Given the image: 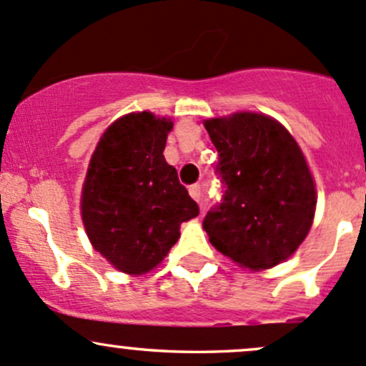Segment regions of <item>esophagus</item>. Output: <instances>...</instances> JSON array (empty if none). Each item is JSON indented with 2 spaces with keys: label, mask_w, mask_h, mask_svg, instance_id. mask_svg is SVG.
Wrapping results in <instances>:
<instances>
[{
  "label": "esophagus",
  "mask_w": 366,
  "mask_h": 366,
  "mask_svg": "<svg viewBox=\"0 0 366 366\" xmlns=\"http://www.w3.org/2000/svg\"><path fill=\"white\" fill-rule=\"evenodd\" d=\"M188 192H190V195H192V199H194V201L201 202V197H202V190H201V184H199V183L192 184V187H190V188H188Z\"/></svg>",
  "instance_id": "1"
}]
</instances>
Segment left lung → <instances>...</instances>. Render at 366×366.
<instances>
[{"mask_svg": "<svg viewBox=\"0 0 366 366\" xmlns=\"http://www.w3.org/2000/svg\"><path fill=\"white\" fill-rule=\"evenodd\" d=\"M224 194L202 220L211 244L239 266L266 269L292 255L315 213V184L300 146L254 112L204 123Z\"/></svg>", "mask_w": 366, "mask_h": 366, "instance_id": "1", "label": "left lung"}]
</instances>
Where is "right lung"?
Here are the masks:
<instances>
[{
	"instance_id": "add662e5",
	"label": "right lung",
	"mask_w": 366,
	"mask_h": 366,
	"mask_svg": "<svg viewBox=\"0 0 366 366\" xmlns=\"http://www.w3.org/2000/svg\"><path fill=\"white\" fill-rule=\"evenodd\" d=\"M169 119L132 112L102 135L82 187V222L93 248L123 273L153 269L199 206L164 158Z\"/></svg>"
}]
</instances>
